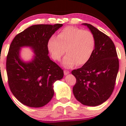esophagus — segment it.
I'll return each instance as SVG.
<instances>
[{
    "mask_svg": "<svg viewBox=\"0 0 126 126\" xmlns=\"http://www.w3.org/2000/svg\"><path fill=\"white\" fill-rule=\"evenodd\" d=\"M64 73L65 75H67V74H68L69 73V71H67V70H64Z\"/></svg>",
    "mask_w": 126,
    "mask_h": 126,
    "instance_id": "obj_1",
    "label": "esophagus"
}]
</instances>
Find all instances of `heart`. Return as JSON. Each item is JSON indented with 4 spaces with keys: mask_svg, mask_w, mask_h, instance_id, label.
Returning <instances> with one entry per match:
<instances>
[{
    "mask_svg": "<svg viewBox=\"0 0 126 126\" xmlns=\"http://www.w3.org/2000/svg\"><path fill=\"white\" fill-rule=\"evenodd\" d=\"M94 34L88 30L74 26H67L59 33L57 38L52 36L48 41V50L55 61H59L67 53L62 61L65 67L77 64L83 65L92 57L95 48Z\"/></svg>",
    "mask_w": 126,
    "mask_h": 126,
    "instance_id": "1",
    "label": "heart"
}]
</instances>
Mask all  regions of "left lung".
<instances>
[{
	"instance_id": "obj_1",
	"label": "left lung",
	"mask_w": 126,
	"mask_h": 126,
	"mask_svg": "<svg viewBox=\"0 0 126 126\" xmlns=\"http://www.w3.org/2000/svg\"><path fill=\"white\" fill-rule=\"evenodd\" d=\"M86 26L95 38V48L90 59L81 68L73 70L76 83L73 91L84 105L97 106L107 100L115 87L119 63L113 42L92 24Z\"/></svg>"
}]
</instances>
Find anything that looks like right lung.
Returning <instances> with one entry per match:
<instances>
[{"label":"right lung","instance_id":"1","mask_svg":"<svg viewBox=\"0 0 126 126\" xmlns=\"http://www.w3.org/2000/svg\"><path fill=\"white\" fill-rule=\"evenodd\" d=\"M62 24H36L17 34L10 45L6 61V71L10 90L23 104L42 107L54 94L53 83L64 76V71L50 60L48 41ZM30 46L35 53L33 59L23 62L20 48Z\"/></svg>","mask_w":126,"mask_h":126}]
</instances>
